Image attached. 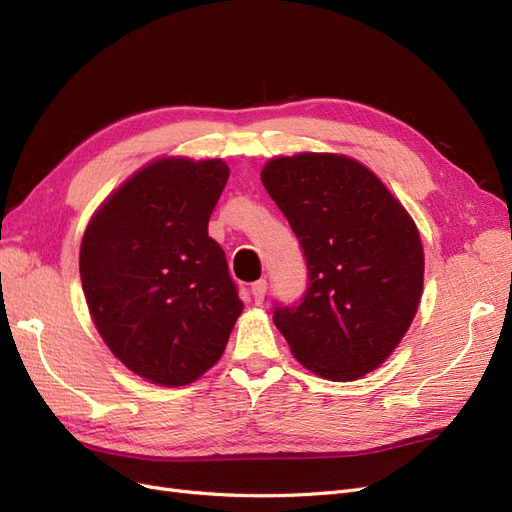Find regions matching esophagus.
I'll use <instances>...</instances> for the list:
<instances>
[{
  "instance_id": "obj_1",
  "label": "esophagus",
  "mask_w": 512,
  "mask_h": 512,
  "mask_svg": "<svg viewBox=\"0 0 512 512\" xmlns=\"http://www.w3.org/2000/svg\"><path fill=\"white\" fill-rule=\"evenodd\" d=\"M265 294H267V282L265 280H258L252 284V297L256 303L265 301Z\"/></svg>"
}]
</instances>
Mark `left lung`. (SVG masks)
<instances>
[{
  "label": "left lung",
  "mask_w": 512,
  "mask_h": 512,
  "mask_svg": "<svg viewBox=\"0 0 512 512\" xmlns=\"http://www.w3.org/2000/svg\"><path fill=\"white\" fill-rule=\"evenodd\" d=\"M262 185L307 265L299 305L273 322L301 365L346 382L389 359L423 292V243L404 205L369 168L337 153L273 158Z\"/></svg>",
  "instance_id": "8db88e82"
}]
</instances>
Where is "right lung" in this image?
<instances>
[{"label": "right lung", "instance_id": "1", "mask_svg": "<svg viewBox=\"0 0 512 512\" xmlns=\"http://www.w3.org/2000/svg\"><path fill=\"white\" fill-rule=\"evenodd\" d=\"M222 160L164 158L138 170L91 218L81 282L106 346L141 378L183 386L218 363L243 303L209 218Z\"/></svg>", "mask_w": 512, "mask_h": 512}]
</instances>
